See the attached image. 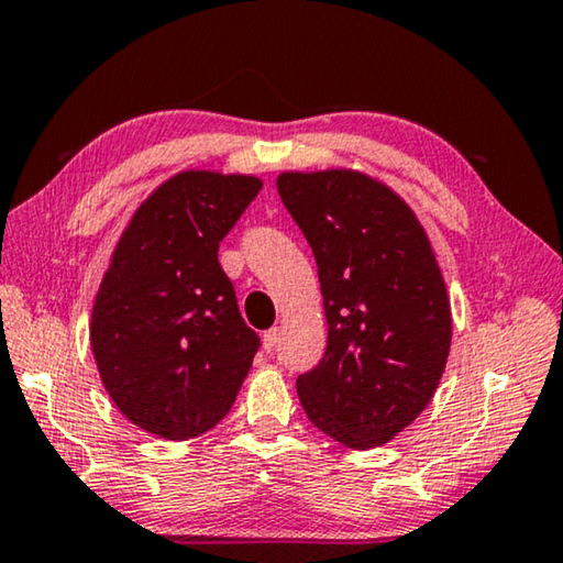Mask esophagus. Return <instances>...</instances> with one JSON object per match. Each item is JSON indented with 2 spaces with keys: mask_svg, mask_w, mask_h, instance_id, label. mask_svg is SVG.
<instances>
[{
  "mask_svg": "<svg viewBox=\"0 0 563 563\" xmlns=\"http://www.w3.org/2000/svg\"><path fill=\"white\" fill-rule=\"evenodd\" d=\"M279 336H282V329H279V327H274V329H269V331H264V336H262V346H264V351H266V353H272V351L276 349V343H279Z\"/></svg>",
  "mask_w": 563,
  "mask_h": 563,
  "instance_id": "1",
  "label": "esophagus"
}]
</instances>
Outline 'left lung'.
Listing matches in <instances>:
<instances>
[{
	"mask_svg": "<svg viewBox=\"0 0 563 563\" xmlns=\"http://www.w3.org/2000/svg\"><path fill=\"white\" fill-rule=\"evenodd\" d=\"M282 202L319 264L327 353L297 378L309 420L353 450L416 420L445 371L450 299L416 212L358 170L282 173Z\"/></svg>",
	"mask_w": 563,
	"mask_h": 563,
	"instance_id": "1",
	"label": "left lung"
}]
</instances>
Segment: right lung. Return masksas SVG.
<instances>
[{
    "label": "right lung",
    "mask_w": 563,
    "mask_h": 563,
    "mask_svg": "<svg viewBox=\"0 0 563 563\" xmlns=\"http://www.w3.org/2000/svg\"><path fill=\"white\" fill-rule=\"evenodd\" d=\"M262 180L183 170L145 197L118 240L91 311L103 388L151 435L214 428L252 368L260 336L217 262Z\"/></svg>",
    "instance_id": "1"
}]
</instances>
